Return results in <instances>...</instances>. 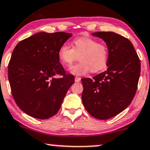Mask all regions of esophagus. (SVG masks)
Returning a JSON list of instances; mask_svg holds the SVG:
<instances>
[{"label":"esophagus","mask_w":150,"mask_h":150,"mask_svg":"<svg viewBox=\"0 0 150 150\" xmlns=\"http://www.w3.org/2000/svg\"><path fill=\"white\" fill-rule=\"evenodd\" d=\"M81 81V78L80 77H75V82H80Z\"/></svg>","instance_id":"esophagus-1"}]
</instances>
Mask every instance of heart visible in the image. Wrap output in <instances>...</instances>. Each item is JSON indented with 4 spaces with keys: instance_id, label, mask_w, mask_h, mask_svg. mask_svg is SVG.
Here are the masks:
<instances>
[{
    "instance_id": "obj_1",
    "label": "heart",
    "mask_w": 150,
    "mask_h": 150,
    "mask_svg": "<svg viewBox=\"0 0 150 150\" xmlns=\"http://www.w3.org/2000/svg\"><path fill=\"white\" fill-rule=\"evenodd\" d=\"M80 61L70 68L74 75L81 76L91 71L97 73L106 67L108 49L105 44L90 37H79L72 41V48L63 44L58 50V58L66 67H69L78 58Z\"/></svg>"
}]
</instances>
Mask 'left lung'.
Listing matches in <instances>:
<instances>
[{"label":"left lung","instance_id":"left-lung-1","mask_svg":"<svg viewBox=\"0 0 150 150\" xmlns=\"http://www.w3.org/2000/svg\"><path fill=\"white\" fill-rule=\"evenodd\" d=\"M108 49V68L92 79H82L84 107L94 117L107 120L130 104L137 90L140 60L128 39L113 32L93 33Z\"/></svg>","mask_w":150,"mask_h":150}]
</instances>
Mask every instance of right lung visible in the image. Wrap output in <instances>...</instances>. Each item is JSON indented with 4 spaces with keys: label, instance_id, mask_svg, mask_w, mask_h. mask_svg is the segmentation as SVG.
I'll list each match as a JSON object with an SVG mask.
<instances>
[{
    "label": "right lung",
    "instance_id": "add662e5",
    "mask_svg": "<svg viewBox=\"0 0 150 150\" xmlns=\"http://www.w3.org/2000/svg\"><path fill=\"white\" fill-rule=\"evenodd\" d=\"M70 37L63 32L38 33L18 42L13 51L8 64L11 92L17 106L31 117L55 115L74 83L58 58L60 46Z\"/></svg>",
    "mask_w": 150,
    "mask_h": 150
}]
</instances>
